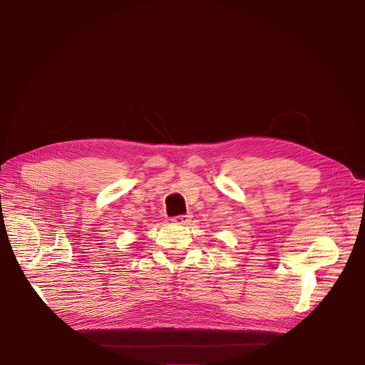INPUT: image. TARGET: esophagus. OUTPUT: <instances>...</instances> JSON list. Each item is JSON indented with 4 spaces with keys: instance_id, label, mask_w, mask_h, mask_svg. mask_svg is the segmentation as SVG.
I'll return each mask as SVG.
<instances>
[{
    "instance_id": "1",
    "label": "esophagus",
    "mask_w": 365,
    "mask_h": 365,
    "mask_svg": "<svg viewBox=\"0 0 365 365\" xmlns=\"http://www.w3.org/2000/svg\"><path fill=\"white\" fill-rule=\"evenodd\" d=\"M192 215H180V216H175L172 217V222L176 225H187L190 222Z\"/></svg>"
}]
</instances>
